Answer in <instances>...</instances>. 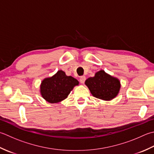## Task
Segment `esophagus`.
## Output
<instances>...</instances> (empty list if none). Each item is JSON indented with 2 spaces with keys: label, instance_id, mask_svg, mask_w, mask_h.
Segmentation results:
<instances>
[{
  "label": "esophagus",
  "instance_id": "34e87169",
  "mask_svg": "<svg viewBox=\"0 0 154 154\" xmlns=\"http://www.w3.org/2000/svg\"><path fill=\"white\" fill-rule=\"evenodd\" d=\"M85 79H86V77H85V76H81V77H80V79H79V81H80L81 83L83 84L84 83H85Z\"/></svg>",
  "mask_w": 154,
  "mask_h": 154
}]
</instances>
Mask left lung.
<instances>
[{"label":"left lung","instance_id":"obj_1","mask_svg":"<svg viewBox=\"0 0 154 154\" xmlns=\"http://www.w3.org/2000/svg\"><path fill=\"white\" fill-rule=\"evenodd\" d=\"M85 84L93 97L104 101H110L116 97L121 88L119 80L103 70L96 72L95 76L88 78Z\"/></svg>","mask_w":154,"mask_h":154}]
</instances>
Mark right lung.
Here are the masks:
<instances>
[{"mask_svg": "<svg viewBox=\"0 0 154 154\" xmlns=\"http://www.w3.org/2000/svg\"><path fill=\"white\" fill-rule=\"evenodd\" d=\"M79 83L74 77L67 76L64 71L59 70L52 77L45 78L41 81L40 93L42 97L49 103H59L67 98Z\"/></svg>", "mask_w": 154, "mask_h": 154, "instance_id": "obj_1", "label": "right lung"}]
</instances>
